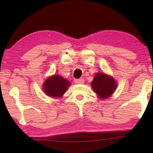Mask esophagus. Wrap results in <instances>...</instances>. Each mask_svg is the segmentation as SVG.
<instances>
[{"label": "esophagus", "mask_w": 153, "mask_h": 153, "mask_svg": "<svg viewBox=\"0 0 153 153\" xmlns=\"http://www.w3.org/2000/svg\"><path fill=\"white\" fill-rule=\"evenodd\" d=\"M75 82L77 83V84H84V79L83 78H79V79H75Z\"/></svg>", "instance_id": "esophagus-1"}]
</instances>
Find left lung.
<instances>
[{"instance_id": "8db88e82", "label": "left lung", "mask_w": 153, "mask_h": 153, "mask_svg": "<svg viewBox=\"0 0 153 153\" xmlns=\"http://www.w3.org/2000/svg\"><path fill=\"white\" fill-rule=\"evenodd\" d=\"M91 85L94 91L102 99L109 97L117 88V84L113 77L104 73L96 74Z\"/></svg>"}]
</instances>
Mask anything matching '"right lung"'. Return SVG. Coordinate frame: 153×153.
I'll return each mask as SVG.
<instances>
[{
	"mask_svg": "<svg viewBox=\"0 0 153 153\" xmlns=\"http://www.w3.org/2000/svg\"><path fill=\"white\" fill-rule=\"evenodd\" d=\"M70 86V82L59 76H53L46 80L43 90L46 94L53 97H61Z\"/></svg>",
	"mask_w": 153,
	"mask_h": 153,
	"instance_id": "obj_1",
	"label": "right lung"
}]
</instances>
